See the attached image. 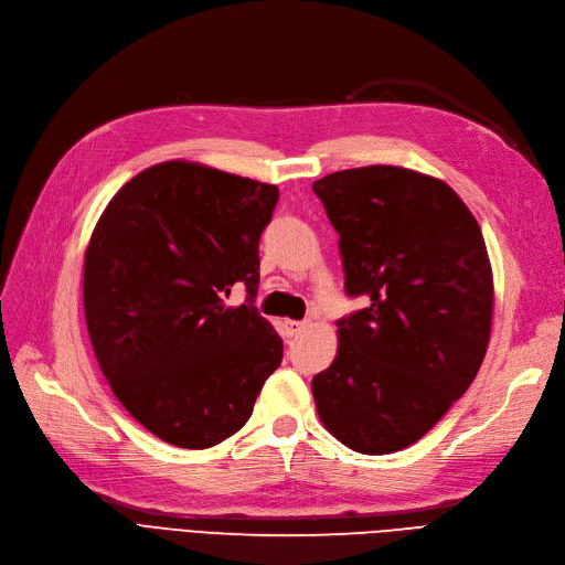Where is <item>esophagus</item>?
Wrapping results in <instances>:
<instances>
[{
  "mask_svg": "<svg viewBox=\"0 0 565 565\" xmlns=\"http://www.w3.org/2000/svg\"><path fill=\"white\" fill-rule=\"evenodd\" d=\"M305 329H307V321H290V319L284 321V331H286L288 338L300 335Z\"/></svg>",
  "mask_w": 565,
  "mask_h": 565,
  "instance_id": "1",
  "label": "esophagus"
}]
</instances>
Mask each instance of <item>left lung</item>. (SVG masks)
<instances>
[{
  "label": "left lung",
  "instance_id": "1",
  "mask_svg": "<svg viewBox=\"0 0 565 565\" xmlns=\"http://www.w3.org/2000/svg\"><path fill=\"white\" fill-rule=\"evenodd\" d=\"M340 234L348 296L338 354L315 375L323 427L356 452L402 450L477 377L493 321V269L477 217L444 180L404 167L335 171L312 185Z\"/></svg>",
  "mask_w": 565,
  "mask_h": 565
}]
</instances>
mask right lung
Instances as JSON below:
<instances>
[{"label": "right lung", "instance_id": "obj_1", "mask_svg": "<svg viewBox=\"0 0 565 565\" xmlns=\"http://www.w3.org/2000/svg\"><path fill=\"white\" fill-rule=\"evenodd\" d=\"M277 199V185L171 159L134 175L90 232V344L119 404L161 441H225L279 369L281 338L253 307ZM234 282L246 306L224 305Z\"/></svg>", "mask_w": 565, "mask_h": 565}]
</instances>
